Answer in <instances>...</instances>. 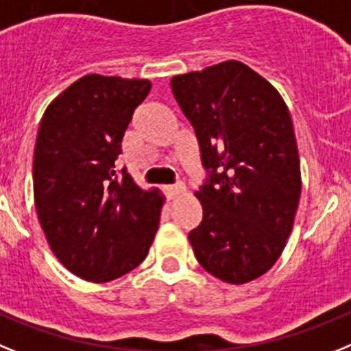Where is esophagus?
<instances>
[{
    "mask_svg": "<svg viewBox=\"0 0 351 351\" xmlns=\"http://www.w3.org/2000/svg\"><path fill=\"white\" fill-rule=\"evenodd\" d=\"M164 191H166L169 199H175V197H178L180 194L184 193V185H167V187H164Z\"/></svg>",
    "mask_w": 351,
    "mask_h": 351,
    "instance_id": "obj_1",
    "label": "esophagus"
}]
</instances>
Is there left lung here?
<instances>
[{"instance_id":"left-lung-1","label":"left lung","mask_w":351,"mask_h":351,"mask_svg":"<svg viewBox=\"0 0 351 351\" xmlns=\"http://www.w3.org/2000/svg\"><path fill=\"white\" fill-rule=\"evenodd\" d=\"M193 125L206 178L203 221L189 233L206 272L231 285L263 276L281 256L300 199L293 123L272 84L240 62L171 79Z\"/></svg>"}]
</instances>
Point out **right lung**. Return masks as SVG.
<instances>
[{
    "label": "right lung",
    "mask_w": 351,
    "mask_h": 351,
    "mask_svg": "<svg viewBox=\"0 0 351 351\" xmlns=\"http://www.w3.org/2000/svg\"><path fill=\"white\" fill-rule=\"evenodd\" d=\"M146 79L90 74L42 117L33 157L38 221L56 258L81 279L108 282L138 267L160 221L162 197L117 171L121 139Z\"/></svg>",
    "instance_id": "right-lung-1"
}]
</instances>
